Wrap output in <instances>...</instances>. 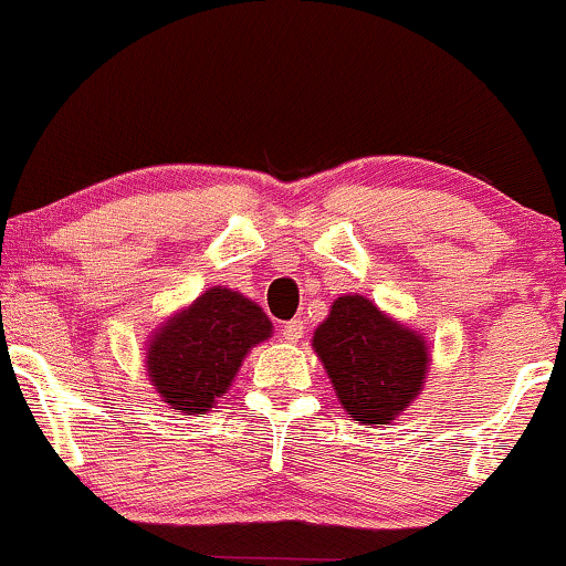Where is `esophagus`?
Instances as JSON below:
<instances>
[{
    "label": "esophagus",
    "instance_id": "1",
    "mask_svg": "<svg viewBox=\"0 0 566 566\" xmlns=\"http://www.w3.org/2000/svg\"><path fill=\"white\" fill-rule=\"evenodd\" d=\"M303 318H292V322H287L282 326V337L287 339V343H297V339L303 337Z\"/></svg>",
    "mask_w": 566,
    "mask_h": 566
}]
</instances>
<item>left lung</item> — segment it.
<instances>
[{
    "label": "left lung",
    "mask_w": 566,
    "mask_h": 566,
    "mask_svg": "<svg viewBox=\"0 0 566 566\" xmlns=\"http://www.w3.org/2000/svg\"><path fill=\"white\" fill-rule=\"evenodd\" d=\"M313 348L358 424H390L424 382V339L360 295L337 297Z\"/></svg>",
    "instance_id": "obj_1"
}]
</instances>
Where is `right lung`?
<instances>
[{
    "label": "right lung",
    "instance_id": "obj_1",
    "mask_svg": "<svg viewBox=\"0 0 566 566\" xmlns=\"http://www.w3.org/2000/svg\"><path fill=\"white\" fill-rule=\"evenodd\" d=\"M265 337H271V322L255 303L240 292L213 287L155 335L147 371L176 411H208L229 390L244 353Z\"/></svg>",
    "mask_w": 566,
    "mask_h": 566
}]
</instances>
